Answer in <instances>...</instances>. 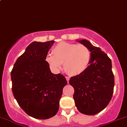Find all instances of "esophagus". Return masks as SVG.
Wrapping results in <instances>:
<instances>
[{"label": "esophagus", "instance_id": "1", "mask_svg": "<svg viewBox=\"0 0 127 127\" xmlns=\"http://www.w3.org/2000/svg\"><path fill=\"white\" fill-rule=\"evenodd\" d=\"M66 80H67V83H68V84H69V77L67 76V77H66Z\"/></svg>", "mask_w": 127, "mask_h": 127}]
</instances>
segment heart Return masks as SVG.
Returning a JSON list of instances; mask_svg holds the SVG:
<instances>
[{"label": "heart", "mask_w": 127, "mask_h": 127, "mask_svg": "<svg viewBox=\"0 0 127 127\" xmlns=\"http://www.w3.org/2000/svg\"><path fill=\"white\" fill-rule=\"evenodd\" d=\"M53 54L46 56L51 67L57 69L64 64L65 71L71 75H80L90 64L92 54L88 47L82 44L61 42L53 48Z\"/></svg>", "instance_id": "b5f03b06"}]
</instances>
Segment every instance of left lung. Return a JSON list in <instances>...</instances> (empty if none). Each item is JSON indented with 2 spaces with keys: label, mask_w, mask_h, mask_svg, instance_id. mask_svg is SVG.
Wrapping results in <instances>:
<instances>
[{
  "label": "left lung",
  "mask_w": 127,
  "mask_h": 127,
  "mask_svg": "<svg viewBox=\"0 0 127 127\" xmlns=\"http://www.w3.org/2000/svg\"><path fill=\"white\" fill-rule=\"evenodd\" d=\"M77 41L88 47L92 59L86 71L71 77L69 84L74 89L73 97L79 112L93 116L103 111L112 97L114 76L112 62L100 48L93 46L89 41Z\"/></svg>",
  "instance_id": "1"
}]
</instances>
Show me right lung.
Segmentation results:
<instances>
[{"instance_id": "1", "label": "right lung", "mask_w": 127, "mask_h": 127, "mask_svg": "<svg viewBox=\"0 0 127 127\" xmlns=\"http://www.w3.org/2000/svg\"><path fill=\"white\" fill-rule=\"evenodd\" d=\"M54 42H32L11 72L14 97L27 114L37 119L55 116L63 89L67 84L62 74L52 73L45 60Z\"/></svg>"}]
</instances>
